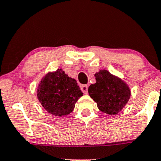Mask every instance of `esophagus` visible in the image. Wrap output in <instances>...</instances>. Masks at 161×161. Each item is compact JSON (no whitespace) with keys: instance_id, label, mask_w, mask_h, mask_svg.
I'll list each match as a JSON object with an SVG mask.
<instances>
[{"instance_id":"esophagus-1","label":"esophagus","mask_w":161,"mask_h":161,"mask_svg":"<svg viewBox=\"0 0 161 161\" xmlns=\"http://www.w3.org/2000/svg\"><path fill=\"white\" fill-rule=\"evenodd\" d=\"M81 90L84 94H88V86L87 85H83L81 86Z\"/></svg>"}]
</instances>
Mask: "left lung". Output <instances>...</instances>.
<instances>
[{
  "mask_svg": "<svg viewBox=\"0 0 161 161\" xmlns=\"http://www.w3.org/2000/svg\"><path fill=\"white\" fill-rule=\"evenodd\" d=\"M96 83L88 87L90 97L97 103L100 110L114 115L124 108L131 92L122 79L114 76L108 70H101L95 74Z\"/></svg>",
  "mask_w": 161,
  "mask_h": 161,
  "instance_id": "obj_1",
  "label": "left lung"
}]
</instances>
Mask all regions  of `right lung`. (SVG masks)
Masks as SVG:
<instances>
[{
    "label": "right lung",
    "instance_id": "obj_1",
    "mask_svg": "<svg viewBox=\"0 0 161 161\" xmlns=\"http://www.w3.org/2000/svg\"><path fill=\"white\" fill-rule=\"evenodd\" d=\"M38 99L49 114L63 116L69 114L75 108L82 92L74 79L69 78L61 69L48 73L38 87Z\"/></svg>",
    "mask_w": 161,
    "mask_h": 161
}]
</instances>
